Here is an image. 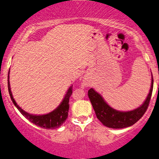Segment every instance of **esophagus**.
I'll list each match as a JSON object with an SVG mask.
<instances>
[{
	"mask_svg": "<svg viewBox=\"0 0 159 159\" xmlns=\"http://www.w3.org/2000/svg\"><path fill=\"white\" fill-rule=\"evenodd\" d=\"M85 85H87V86L90 85V81H89V80H87V79L85 80Z\"/></svg>",
	"mask_w": 159,
	"mask_h": 159,
	"instance_id": "34e87169",
	"label": "esophagus"
}]
</instances>
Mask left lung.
Segmentation results:
<instances>
[{
	"label": "left lung",
	"instance_id": "1",
	"mask_svg": "<svg viewBox=\"0 0 159 159\" xmlns=\"http://www.w3.org/2000/svg\"><path fill=\"white\" fill-rule=\"evenodd\" d=\"M152 89L153 78L152 77L150 90L143 105L134 110L126 112L116 111L109 106L101 95L96 92L93 88L88 90V96L96 116L104 125L112 129H123L134 125L145 114L150 102Z\"/></svg>",
	"mask_w": 159,
	"mask_h": 159
}]
</instances>
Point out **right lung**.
Segmentation results:
<instances>
[{
    "mask_svg": "<svg viewBox=\"0 0 159 159\" xmlns=\"http://www.w3.org/2000/svg\"><path fill=\"white\" fill-rule=\"evenodd\" d=\"M9 74H10V70H9ZM8 74V90L9 93H10V98L12 99V102H13L15 106L17 107L21 114L27 118V120H30L31 123L35 124L36 125L43 128V129H56V128L60 127L61 125H63V123H65L66 120L68 117V112L69 109V97L72 93V86L70 87V88L68 90V92L66 94V96L63 98V102H62L61 105H59L54 111L52 112L49 113V114H45V115H33L27 113L26 111L20 107L16 101L14 100L13 97H12V93H11L10 90V81H9V76Z\"/></svg>",
    "mask_w": 159,
    "mask_h": 159,
    "instance_id": "obj_1",
    "label": "right lung"
}]
</instances>
